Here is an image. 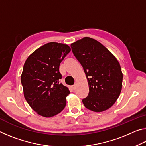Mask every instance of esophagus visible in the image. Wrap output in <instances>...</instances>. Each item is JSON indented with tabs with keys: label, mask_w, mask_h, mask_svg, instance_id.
I'll return each mask as SVG.
<instances>
[{
	"label": "esophagus",
	"mask_w": 146,
	"mask_h": 146,
	"mask_svg": "<svg viewBox=\"0 0 146 146\" xmlns=\"http://www.w3.org/2000/svg\"><path fill=\"white\" fill-rule=\"evenodd\" d=\"M71 89H72V90L73 91H74L75 90V85H73V86H71Z\"/></svg>",
	"instance_id": "1"
}]
</instances>
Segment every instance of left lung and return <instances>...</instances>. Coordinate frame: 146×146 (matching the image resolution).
<instances>
[{
	"mask_svg": "<svg viewBox=\"0 0 146 146\" xmlns=\"http://www.w3.org/2000/svg\"><path fill=\"white\" fill-rule=\"evenodd\" d=\"M72 52L83 67L89 93L82 102L95 112L107 110L119 97L123 75L114 55L95 39L84 37L71 44Z\"/></svg>",
	"mask_w": 146,
	"mask_h": 146,
	"instance_id": "1",
	"label": "left lung"
}]
</instances>
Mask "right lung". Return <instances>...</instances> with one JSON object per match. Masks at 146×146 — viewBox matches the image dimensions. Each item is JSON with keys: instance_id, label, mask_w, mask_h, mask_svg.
I'll return each instance as SVG.
<instances>
[{"instance_id": "right-lung-1", "label": "right lung", "mask_w": 146, "mask_h": 146, "mask_svg": "<svg viewBox=\"0 0 146 146\" xmlns=\"http://www.w3.org/2000/svg\"><path fill=\"white\" fill-rule=\"evenodd\" d=\"M70 51L66 44L49 42L35 51L24 63L21 75L24 97L42 117H53L65 108L70 91L60 82L59 67Z\"/></svg>"}]
</instances>
